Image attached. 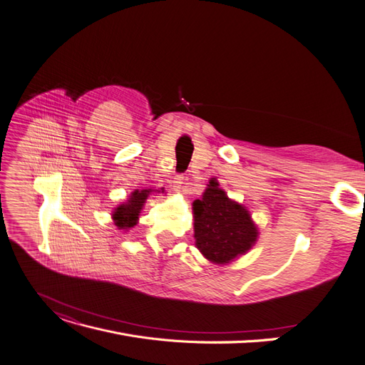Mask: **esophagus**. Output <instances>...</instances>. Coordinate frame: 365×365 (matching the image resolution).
I'll return each instance as SVG.
<instances>
[{"mask_svg": "<svg viewBox=\"0 0 365 365\" xmlns=\"http://www.w3.org/2000/svg\"><path fill=\"white\" fill-rule=\"evenodd\" d=\"M185 180H186L185 176H180V174H179V176L174 178V179H173V183H171L174 191H182L183 186H185Z\"/></svg>", "mask_w": 365, "mask_h": 365, "instance_id": "34e87169", "label": "esophagus"}]
</instances>
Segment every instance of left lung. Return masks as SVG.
<instances>
[{
  "label": "left lung",
  "instance_id": "8db88e82",
  "mask_svg": "<svg viewBox=\"0 0 365 365\" xmlns=\"http://www.w3.org/2000/svg\"><path fill=\"white\" fill-rule=\"evenodd\" d=\"M195 245L215 264H228L243 255L258 239V228L246 207L228 198L216 179L192 204Z\"/></svg>",
  "mask_w": 365,
  "mask_h": 365
}]
</instances>
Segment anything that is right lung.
<instances>
[{"label":"right lung","mask_w":365,"mask_h":365,"mask_svg":"<svg viewBox=\"0 0 365 365\" xmlns=\"http://www.w3.org/2000/svg\"><path fill=\"white\" fill-rule=\"evenodd\" d=\"M150 192H164V187H161V191H158V189L156 191H153V189H143V191H138L137 189V191H134L123 204L118 205L113 212V220H115V225L119 230L128 231L130 228L137 225L138 215L141 209H143V205Z\"/></svg>","instance_id":"1"}]
</instances>
